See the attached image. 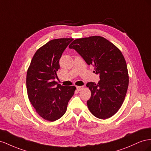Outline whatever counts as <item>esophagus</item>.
Here are the masks:
<instances>
[{"mask_svg":"<svg viewBox=\"0 0 151 151\" xmlns=\"http://www.w3.org/2000/svg\"><path fill=\"white\" fill-rule=\"evenodd\" d=\"M83 88H84L83 86H77V87H76V89H77V90H78V91H80V90H82Z\"/></svg>","mask_w":151,"mask_h":151,"instance_id":"34e87169","label":"esophagus"}]
</instances>
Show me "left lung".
I'll list each match as a JSON object with an SVG mask.
<instances>
[{
    "label": "left lung",
    "mask_w": 151,
    "mask_h": 151,
    "mask_svg": "<svg viewBox=\"0 0 151 151\" xmlns=\"http://www.w3.org/2000/svg\"><path fill=\"white\" fill-rule=\"evenodd\" d=\"M94 67L99 75L97 84L89 82L88 109L96 118L106 119L117 113L125 98L129 76L125 59L117 47L101 36L77 38L69 45Z\"/></svg>",
    "instance_id": "8db88e82"
}]
</instances>
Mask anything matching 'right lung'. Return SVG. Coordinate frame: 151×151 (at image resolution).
<instances>
[{"label": "right lung", "mask_w": 151, "mask_h": 151, "mask_svg": "<svg viewBox=\"0 0 151 151\" xmlns=\"http://www.w3.org/2000/svg\"><path fill=\"white\" fill-rule=\"evenodd\" d=\"M73 38H58L48 42L34 54L27 74L29 100L42 118L54 122L66 113L68 102L74 95L75 86L58 84L59 59Z\"/></svg>", "instance_id": "add662e5"}]
</instances>
